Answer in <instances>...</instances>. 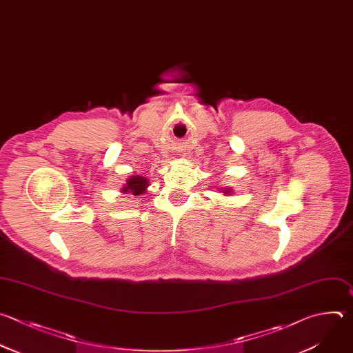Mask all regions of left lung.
Segmentation results:
<instances>
[{"label":"left lung","instance_id":"1","mask_svg":"<svg viewBox=\"0 0 353 353\" xmlns=\"http://www.w3.org/2000/svg\"><path fill=\"white\" fill-rule=\"evenodd\" d=\"M221 192H224L225 195H228V194H231L232 191H231V188H223V191Z\"/></svg>","mask_w":353,"mask_h":353}]
</instances>
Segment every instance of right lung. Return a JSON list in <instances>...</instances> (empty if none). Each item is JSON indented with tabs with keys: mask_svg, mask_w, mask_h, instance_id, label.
I'll return each mask as SVG.
<instances>
[{
	"mask_svg": "<svg viewBox=\"0 0 353 353\" xmlns=\"http://www.w3.org/2000/svg\"><path fill=\"white\" fill-rule=\"evenodd\" d=\"M147 187H148V180H147V177H143V176H132V177L126 181L125 187L122 188V192H125V194L132 192L133 195L137 196V195L144 194L145 190H147Z\"/></svg>",
	"mask_w": 353,
	"mask_h": 353,
	"instance_id": "right-lung-1",
	"label": "right lung"
}]
</instances>
